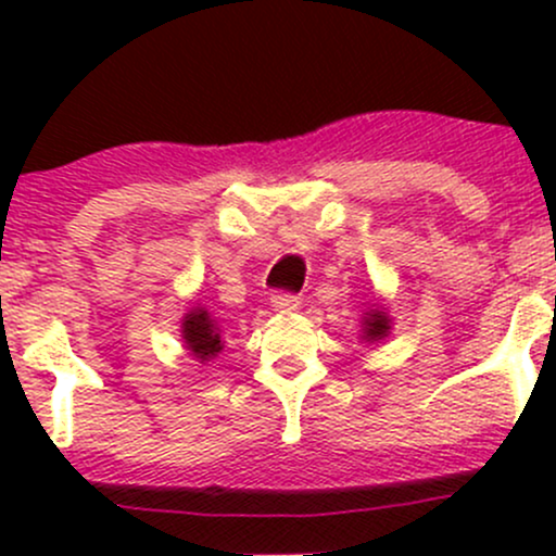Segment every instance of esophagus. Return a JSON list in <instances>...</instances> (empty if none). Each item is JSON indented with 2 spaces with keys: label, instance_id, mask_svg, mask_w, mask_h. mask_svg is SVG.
Wrapping results in <instances>:
<instances>
[{
  "label": "esophagus",
  "instance_id": "obj_1",
  "mask_svg": "<svg viewBox=\"0 0 556 556\" xmlns=\"http://www.w3.org/2000/svg\"><path fill=\"white\" fill-rule=\"evenodd\" d=\"M300 300L295 295H287V292H277V295H271V308L277 311V314H292V311H298Z\"/></svg>",
  "mask_w": 556,
  "mask_h": 556
}]
</instances>
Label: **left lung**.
Listing matches in <instances>:
<instances>
[{
	"label": "left lung",
	"mask_w": 556,
	"mask_h": 556,
	"mask_svg": "<svg viewBox=\"0 0 556 556\" xmlns=\"http://www.w3.org/2000/svg\"><path fill=\"white\" fill-rule=\"evenodd\" d=\"M392 334V316H389L387 305L381 300H374L361 316V340L368 344L384 342Z\"/></svg>",
	"instance_id": "1"
}]
</instances>
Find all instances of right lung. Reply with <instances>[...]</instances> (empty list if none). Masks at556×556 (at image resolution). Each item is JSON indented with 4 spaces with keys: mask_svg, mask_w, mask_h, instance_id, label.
Instances as JSON below:
<instances>
[{
    "mask_svg": "<svg viewBox=\"0 0 556 556\" xmlns=\"http://www.w3.org/2000/svg\"><path fill=\"white\" fill-rule=\"evenodd\" d=\"M180 337L182 348L198 363H212L225 350L219 321L198 303L180 318Z\"/></svg>",
    "mask_w": 556,
    "mask_h": 556,
    "instance_id": "right-lung-1",
    "label": "right lung"
}]
</instances>
